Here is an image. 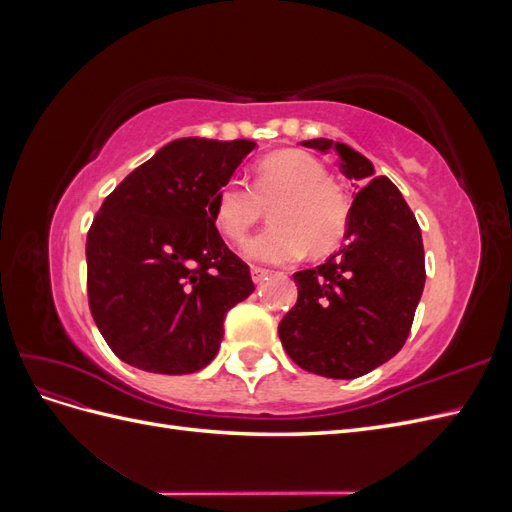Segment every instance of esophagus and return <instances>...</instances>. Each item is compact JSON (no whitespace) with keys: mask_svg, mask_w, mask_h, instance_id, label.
<instances>
[{"mask_svg":"<svg viewBox=\"0 0 512 512\" xmlns=\"http://www.w3.org/2000/svg\"><path fill=\"white\" fill-rule=\"evenodd\" d=\"M269 277V271L267 269H260V267H252V280L254 284H262Z\"/></svg>","mask_w":512,"mask_h":512,"instance_id":"esophagus-1","label":"esophagus"}]
</instances>
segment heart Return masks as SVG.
Listing matches in <instances>:
<instances>
[{"label": "heart", "mask_w": 512, "mask_h": 512, "mask_svg": "<svg viewBox=\"0 0 512 512\" xmlns=\"http://www.w3.org/2000/svg\"><path fill=\"white\" fill-rule=\"evenodd\" d=\"M271 207V224L245 243V256L265 265H286L307 252L327 256L348 230V200L314 156L284 149L262 158L254 183L230 179L215 194L211 215L224 237L241 243Z\"/></svg>", "instance_id": "b5f03b06"}]
</instances>
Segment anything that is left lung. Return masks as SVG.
<instances>
[{
	"instance_id": "left-lung-1",
	"label": "left lung",
	"mask_w": 512,
	"mask_h": 512,
	"mask_svg": "<svg viewBox=\"0 0 512 512\" xmlns=\"http://www.w3.org/2000/svg\"><path fill=\"white\" fill-rule=\"evenodd\" d=\"M339 156V170L361 183L348 215V243L324 265L294 273L299 299L280 322L290 359L312 374L352 380L406 344L425 288L421 228L389 177H376L359 151L329 138L303 141Z\"/></svg>"
}]
</instances>
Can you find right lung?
Here are the masks:
<instances>
[{
    "mask_svg": "<svg viewBox=\"0 0 512 512\" xmlns=\"http://www.w3.org/2000/svg\"><path fill=\"white\" fill-rule=\"evenodd\" d=\"M254 147L177 138L106 196L87 235V294L121 361L179 376L218 354L226 312L254 282L222 241L211 203Z\"/></svg>",
    "mask_w": 512,
    "mask_h": 512,
    "instance_id": "right-lung-1",
    "label": "right lung"
}]
</instances>
